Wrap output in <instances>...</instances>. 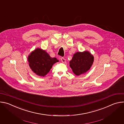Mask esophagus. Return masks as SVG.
<instances>
[{"label": "esophagus", "mask_w": 124, "mask_h": 124, "mask_svg": "<svg viewBox=\"0 0 124 124\" xmlns=\"http://www.w3.org/2000/svg\"><path fill=\"white\" fill-rule=\"evenodd\" d=\"M61 60L62 62H63V63H65L66 62V59L64 57H61Z\"/></svg>", "instance_id": "34e87169"}]
</instances>
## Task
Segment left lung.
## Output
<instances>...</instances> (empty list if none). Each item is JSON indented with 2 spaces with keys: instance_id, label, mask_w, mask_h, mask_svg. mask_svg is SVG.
<instances>
[{
  "instance_id": "obj_1",
  "label": "left lung",
  "mask_w": 124,
  "mask_h": 124,
  "mask_svg": "<svg viewBox=\"0 0 124 124\" xmlns=\"http://www.w3.org/2000/svg\"><path fill=\"white\" fill-rule=\"evenodd\" d=\"M94 61L93 56L88 51L78 52L70 62V66L77 76L86 73L91 68Z\"/></svg>"
}]
</instances>
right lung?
Wrapping results in <instances>:
<instances>
[{"label": "right lung", "instance_id": "right-lung-1", "mask_svg": "<svg viewBox=\"0 0 124 124\" xmlns=\"http://www.w3.org/2000/svg\"><path fill=\"white\" fill-rule=\"evenodd\" d=\"M29 65L36 75L44 77L51 69L52 65L58 62L56 58H52L45 50L37 48L29 55Z\"/></svg>", "mask_w": 124, "mask_h": 124}]
</instances>
